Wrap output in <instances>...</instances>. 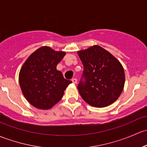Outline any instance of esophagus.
<instances>
[{"label":"esophagus","instance_id":"obj_1","mask_svg":"<svg viewBox=\"0 0 147 147\" xmlns=\"http://www.w3.org/2000/svg\"><path fill=\"white\" fill-rule=\"evenodd\" d=\"M72 82H73V84H76L77 83V79L76 78H72Z\"/></svg>","mask_w":147,"mask_h":147}]
</instances>
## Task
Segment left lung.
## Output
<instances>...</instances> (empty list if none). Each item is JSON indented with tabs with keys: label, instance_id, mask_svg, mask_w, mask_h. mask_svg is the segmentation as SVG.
I'll return each instance as SVG.
<instances>
[{
	"label": "left lung",
	"instance_id": "8db88e82",
	"mask_svg": "<svg viewBox=\"0 0 147 147\" xmlns=\"http://www.w3.org/2000/svg\"><path fill=\"white\" fill-rule=\"evenodd\" d=\"M78 54L84 67L78 85L81 96L93 107L111 105L123 90V66L114 56L98 45L78 51Z\"/></svg>",
	"mask_w": 147,
	"mask_h": 147
}]
</instances>
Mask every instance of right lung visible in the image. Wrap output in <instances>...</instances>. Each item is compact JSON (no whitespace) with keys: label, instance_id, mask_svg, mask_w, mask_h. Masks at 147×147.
<instances>
[{"label":"right lung","instance_id":"add662e5","mask_svg":"<svg viewBox=\"0 0 147 147\" xmlns=\"http://www.w3.org/2000/svg\"><path fill=\"white\" fill-rule=\"evenodd\" d=\"M65 54L64 51L42 47L22 65L19 74L20 86L25 98L34 107L50 109L62 98L64 90L72 83L57 69Z\"/></svg>","mask_w":147,"mask_h":147}]
</instances>
